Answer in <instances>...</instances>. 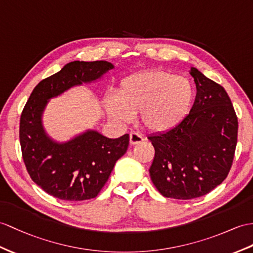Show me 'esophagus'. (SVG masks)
I'll return each instance as SVG.
<instances>
[{
    "mask_svg": "<svg viewBox=\"0 0 253 253\" xmlns=\"http://www.w3.org/2000/svg\"><path fill=\"white\" fill-rule=\"evenodd\" d=\"M144 141V137L137 132H132L130 134V144L131 145H137Z\"/></svg>",
    "mask_w": 253,
    "mask_h": 253,
    "instance_id": "34e87169",
    "label": "esophagus"
}]
</instances>
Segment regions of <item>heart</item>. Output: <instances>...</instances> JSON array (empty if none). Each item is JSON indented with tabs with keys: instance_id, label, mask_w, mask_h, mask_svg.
<instances>
[{
	"instance_id": "obj_1",
	"label": "heart",
	"mask_w": 253,
	"mask_h": 253,
	"mask_svg": "<svg viewBox=\"0 0 253 253\" xmlns=\"http://www.w3.org/2000/svg\"><path fill=\"white\" fill-rule=\"evenodd\" d=\"M195 97L186 77L162 70L136 72L123 78L116 94L105 98L108 116L119 123L131 122L139 113L148 131L163 133L177 126L188 115Z\"/></svg>"
}]
</instances>
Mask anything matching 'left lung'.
<instances>
[{"label": "left lung", "instance_id": "8db88e82", "mask_svg": "<svg viewBox=\"0 0 253 253\" xmlns=\"http://www.w3.org/2000/svg\"><path fill=\"white\" fill-rule=\"evenodd\" d=\"M192 108L169 131L148 136L155 147L150 178L165 198L191 200L211 192L231 169L237 144L238 122L222 85L195 67Z\"/></svg>", "mask_w": 253, "mask_h": 253}]
</instances>
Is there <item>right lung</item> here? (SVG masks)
Segmentation results:
<instances>
[{
	"instance_id": "right-lung-1",
	"label": "right lung",
	"mask_w": 253,
	"mask_h": 253,
	"mask_svg": "<svg viewBox=\"0 0 253 253\" xmlns=\"http://www.w3.org/2000/svg\"><path fill=\"white\" fill-rule=\"evenodd\" d=\"M115 65L107 61H73L36 85L20 118V145L29 175L42 190L65 201L93 199L127 150L130 136L108 138L88 128L66 141L49 136L42 115L51 98L103 78Z\"/></svg>"
}]
</instances>
